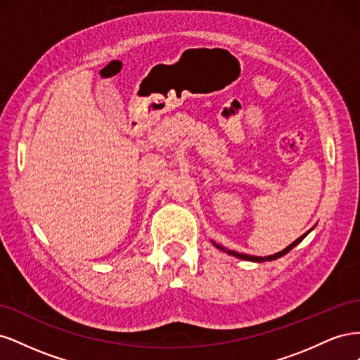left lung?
Masks as SVG:
<instances>
[{
  "instance_id": "1",
  "label": "left lung",
  "mask_w": 360,
  "mask_h": 360,
  "mask_svg": "<svg viewBox=\"0 0 360 360\" xmlns=\"http://www.w3.org/2000/svg\"><path fill=\"white\" fill-rule=\"evenodd\" d=\"M309 233V231H308ZM308 233H304L303 236H300L297 240H294L290 246H287L284 250H281V252H278V254H275V255H269V257H252V255H246V254H238V252H236V250H226L228 254L230 255H234V257H237V258H242V259H248V261H257V263H263V261H271V259H276V258H281V257H284L285 254H288L290 250L296 246V245H299L304 237H307V234ZM214 246L216 248H219V249H222V250H225L224 248H221V246H217L216 243H214Z\"/></svg>"
}]
</instances>
